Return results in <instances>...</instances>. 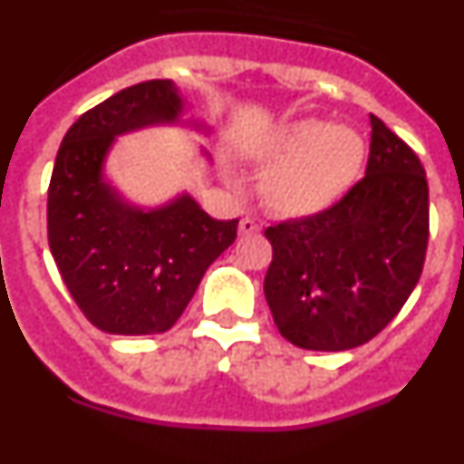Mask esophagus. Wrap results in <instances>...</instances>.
<instances>
[{"instance_id":"34e87169","label":"esophagus","mask_w":464,"mask_h":464,"mask_svg":"<svg viewBox=\"0 0 464 464\" xmlns=\"http://www.w3.org/2000/svg\"><path fill=\"white\" fill-rule=\"evenodd\" d=\"M257 232H260V225H257L253 218H241L239 220V235L241 237L257 235Z\"/></svg>"}]
</instances>
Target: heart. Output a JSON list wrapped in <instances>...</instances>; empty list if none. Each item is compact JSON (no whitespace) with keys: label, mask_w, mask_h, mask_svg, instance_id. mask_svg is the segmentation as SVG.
Segmentation results:
<instances>
[{"label":"heart","mask_w":464,"mask_h":464,"mask_svg":"<svg viewBox=\"0 0 464 464\" xmlns=\"http://www.w3.org/2000/svg\"><path fill=\"white\" fill-rule=\"evenodd\" d=\"M362 139L346 125L297 118L274 130L256 158L269 167L262 197L290 216L325 208L351 186L362 162Z\"/></svg>","instance_id":"b5f03b06"}]
</instances>
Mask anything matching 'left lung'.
Wrapping results in <instances>:
<instances>
[{
    "instance_id": "left-lung-1",
    "label": "left lung",
    "mask_w": 464,
    "mask_h": 464,
    "mask_svg": "<svg viewBox=\"0 0 464 464\" xmlns=\"http://www.w3.org/2000/svg\"><path fill=\"white\" fill-rule=\"evenodd\" d=\"M364 176L339 202L265 229V297L278 332L306 351H348L400 314L423 272L428 179L418 155L370 116Z\"/></svg>"
}]
</instances>
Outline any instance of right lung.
<instances>
[{
	"label": "right lung",
	"mask_w": 464,
	"mask_h": 464,
	"mask_svg": "<svg viewBox=\"0 0 464 464\" xmlns=\"http://www.w3.org/2000/svg\"><path fill=\"white\" fill-rule=\"evenodd\" d=\"M171 81L130 85L69 127L48 186V246L83 315L109 334H160L186 311L204 272L235 244V220L211 218L190 195L158 208L127 204L104 181L118 134L179 122Z\"/></svg>",
	"instance_id": "right-lung-1"
}]
</instances>
